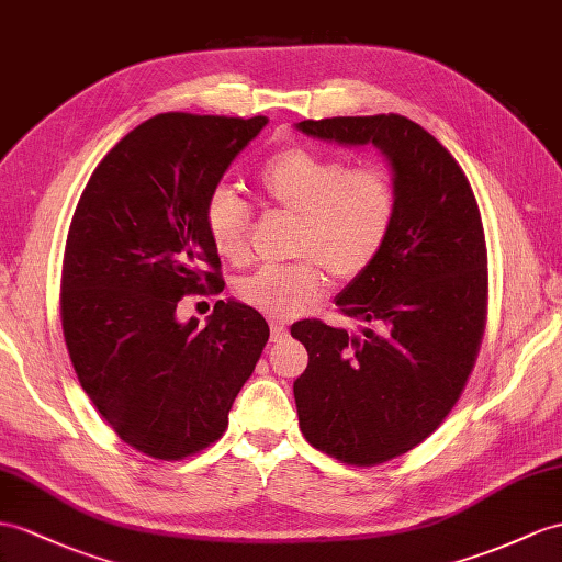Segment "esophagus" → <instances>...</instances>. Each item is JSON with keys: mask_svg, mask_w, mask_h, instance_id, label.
Wrapping results in <instances>:
<instances>
[{"mask_svg": "<svg viewBox=\"0 0 562 562\" xmlns=\"http://www.w3.org/2000/svg\"><path fill=\"white\" fill-rule=\"evenodd\" d=\"M285 336H289V326L281 322H271V344H279Z\"/></svg>", "mask_w": 562, "mask_h": 562, "instance_id": "1", "label": "esophagus"}]
</instances>
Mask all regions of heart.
<instances>
[{"label": "heart", "instance_id": "1", "mask_svg": "<svg viewBox=\"0 0 562 562\" xmlns=\"http://www.w3.org/2000/svg\"><path fill=\"white\" fill-rule=\"evenodd\" d=\"M259 195L295 216L291 265L262 267L238 283L245 305L273 319H291L324 291V271L348 281L374 262L395 214V193L384 171L348 169L344 161L305 147L283 149L257 176ZM250 212L231 190H216L204 210L214 250L228 262L248 255Z\"/></svg>", "mask_w": 562, "mask_h": 562}]
</instances>
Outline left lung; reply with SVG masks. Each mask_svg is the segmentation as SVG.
Masks as SVG:
<instances>
[{
	"mask_svg": "<svg viewBox=\"0 0 562 562\" xmlns=\"http://www.w3.org/2000/svg\"><path fill=\"white\" fill-rule=\"evenodd\" d=\"M346 147H376L395 214L384 248L336 295L364 326H291L310 362L295 379L300 429L324 453L376 464L407 453L460 398L484 331L486 248L472 188L448 149L398 114L295 123Z\"/></svg>",
	"mask_w": 562,
	"mask_h": 562,
	"instance_id": "left-lung-1",
	"label": "left lung"
}]
</instances>
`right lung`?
<instances>
[{"label": "right lung", "instance_id": "add662e5", "mask_svg": "<svg viewBox=\"0 0 562 562\" xmlns=\"http://www.w3.org/2000/svg\"><path fill=\"white\" fill-rule=\"evenodd\" d=\"M267 123L159 114L116 143L78 200L61 269L66 348L92 405L145 456L214 443L265 350L269 326L250 305L218 300L204 328L176 307L222 283L204 210Z\"/></svg>", "mask_w": 562, "mask_h": 562}]
</instances>
